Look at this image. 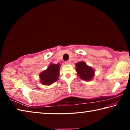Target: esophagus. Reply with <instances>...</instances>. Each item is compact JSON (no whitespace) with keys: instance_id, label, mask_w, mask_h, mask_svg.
<instances>
[{"instance_id":"esophagus-1","label":"esophagus","mask_w":130,"mask_h":130,"mask_svg":"<svg viewBox=\"0 0 130 130\" xmlns=\"http://www.w3.org/2000/svg\"><path fill=\"white\" fill-rule=\"evenodd\" d=\"M65 63H66V64H69V63H70V60H68V61H66Z\"/></svg>"}]
</instances>
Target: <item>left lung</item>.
<instances>
[{
	"label": "left lung",
	"mask_w": 130,
	"mask_h": 130,
	"mask_svg": "<svg viewBox=\"0 0 130 130\" xmlns=\"http://www.w3.org/2000/svg\"><path fill=\"white\" fill-rule=\"evenodd\" d=\"M77 72L80 78L85 81H89L94 76V70L84 62H78L76 64Z\"/></svg>",
	"instance_id": "1"
}]
</instances>
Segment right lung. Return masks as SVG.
Here are the masks:
<instances>
[{"mask_svg":"<svg viewBox=\"0 0 130 130\" xmlns=\"http://www.w3.org/2000/svg\"><path fill=\"white\" fill-rule=\"evenodd\" d=\"M60 65L50 64L47 69L40 74L41 82L44 85H50L58 80Z\"/></svg>","mask_w":130,"mask_h":130,"instance_id":"1","label":"right lung"}]
</instances>
